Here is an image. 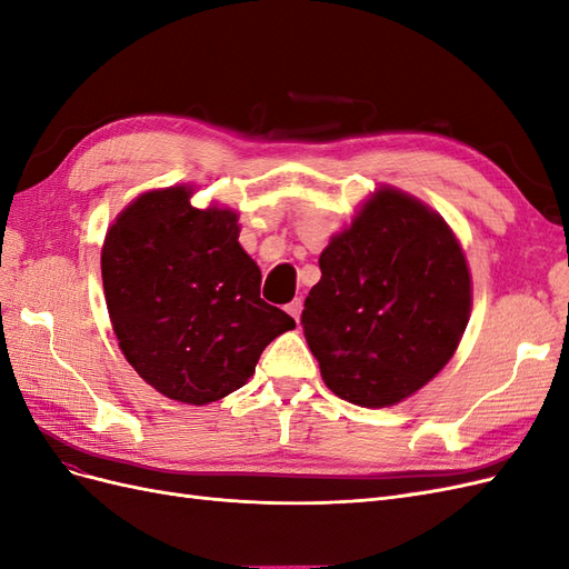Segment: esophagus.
Instances as JSON below:
<instances>
[{"label": "esophagus", "mask_w": 569, "mask_h": 569, "mask_svg": "<svg viewBox=\"0 0 569 569\" xmlns=\"http://www.w3.org/2000/svg\"><path fill=\"white\" fill-rule=\"evenodd\" d=\"M284 311H287L291 318H295V320L299 322V316H301V299L289 301V303H287V308H284Z\"/></svg>", "instance_id": "esophagus-1"}]
</instances>
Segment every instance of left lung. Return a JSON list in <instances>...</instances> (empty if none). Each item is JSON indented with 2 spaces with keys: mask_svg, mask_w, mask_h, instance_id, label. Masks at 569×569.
<instances>
[{
  "mask_svg": "<svg viewBox=\"0 0 569 569\" xmlns=\"http://www.w3.org/2000/svg\"><path fill=\"white\" fill-rule=\"evenodd\" d=\"M301 325L339 399L399 403L449 363L470 320V270L443 218L382 187L320 253Z\"/></svg>",
  "mask_w": 569,
  "mask_h": 569,
  "instance_id": "obj_1",
  "label": "left lung"
}]
</instances>
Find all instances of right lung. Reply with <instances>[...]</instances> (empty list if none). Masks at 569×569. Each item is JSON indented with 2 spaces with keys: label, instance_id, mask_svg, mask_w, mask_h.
<instances>
[{
  "label": "right lung",
  "instance_id": "right-lung-1",
  "mask_svg": "<svg viewBox=\"0 0 569 569\" xmlns=\"http://www.w3.org/2000/svg\"><path fill=\"white\" fill-rule=\"evenodd\" d=\"M192 189L147 192L116 218L101 280L118 347L144 382L203 406L244 387L268 343L297 322L261 299L237 213L194 209Z\"/></svg>",
  "mask_w": 569,
  "mask_h": 569
}]
</instances>
